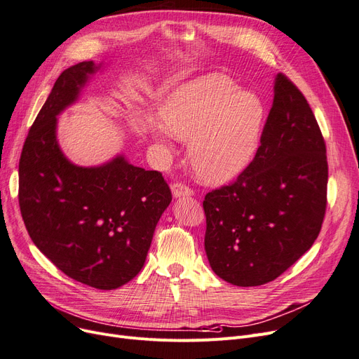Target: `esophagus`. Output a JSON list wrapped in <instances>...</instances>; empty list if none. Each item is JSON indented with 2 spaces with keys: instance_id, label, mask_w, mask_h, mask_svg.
Masks as SVG:
<instances>
[{
  "instance_id": "esophagus-1",
  "label": "esophagus",
  "mask_w": 359,
  "mask_h": 359,
  "mask_svg": "<svg viewBox=\"0 0 359 359\" xmlns=\"http://www.w3.org/2000/svg\"><path fill=\"white\" fill-rule=\"evenodd\" d=\"M172 196H174L175 198H180V197H187V196H193V190L189 189L187 185H184L181 182H177V184H172Z\"/></svg>"
}]
</instances>
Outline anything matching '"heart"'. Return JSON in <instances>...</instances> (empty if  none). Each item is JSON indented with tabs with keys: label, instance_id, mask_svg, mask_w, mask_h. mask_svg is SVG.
I'll list each match as a JSON object with an SVG mask.
<instances>
[{
	"label": "heart",
	"instance_id": "b5f03b06",
	"mask_svg": "<svg viewBox=\"0 0 359 359\" xmlns=\"http://www.w3.org/2000/svg\"><path fill=\"white\" fill-rule=\"evenodd\" d=\"M266 109L256 93L240 90L225 75L209 74L172 91L150 123L157 144L172 150L170 137L190 141L189 159L209 182H226L245 170L259 151Z\"/></svg>",
	"mask_w": 359,
	"mask_h": 359
}]
</instances>
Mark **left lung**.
<instances>
[{
  "instance_id": "left-lung-1",
  "label": "left lung",
  "mask_w": 359,
  "mask_h": 359,
  "mask_svg": "<svg viewBox=\"0 0 359 359\" xmlns=\"http://www.w3.org/2000/svg\"><path fill=\"white\" fill-rule=\"evenodd\" d=\"M325 142L304 94L278 74L262 142L234 182L206 194L205 250L240 287L276 280L317 240L327 206Z\"/></svg>"
}]
</instances>
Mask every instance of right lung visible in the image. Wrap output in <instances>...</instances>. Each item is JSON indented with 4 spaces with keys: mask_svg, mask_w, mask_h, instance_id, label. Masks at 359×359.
Returning a JSON list of instances; mask_svg holds the SVG:
<instances>
[{
    "mask_svg": "<svg viewBox=\"0 0 359 359\" xmlns=\"http://www.w3.org/2000/svg\"><path fill=\"white\" fill-rule=\"evenodd\" d=\"M102 63L82 62L57 78L25 141L19 205L35 246L70 278L100 290L131 281L146 262L172 194L161 172L123 154L100 166L72 163L57 140V116L74 104Z\"/></svg>",
    "mask_w": 359,
    "mask_h": 359,
    "instance_id": "add662e5",
    "label": "right lung"
}]
</instances>
